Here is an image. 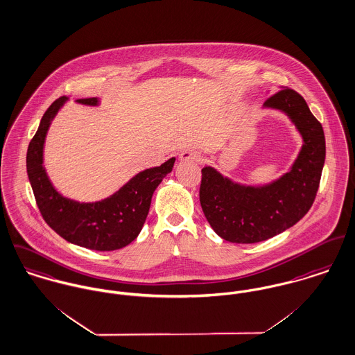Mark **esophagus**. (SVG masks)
Segmentation results:
<instances>
[{
  "label": "esophagus",
  "mask_w": 355,
  "mask_h": 355,
  "mask_svg": "<svg viewBox=\"0 0 355 355\" xmlns=\"http://www.w3.org/2000/svg\"><path fill=\"white\" fill-rule=\"evenodd\" d=\"M179 160H180V162H189V160H190V162H198L200 160V156H199V153H198V152L187 149V150H183V152L180 153Z\"/></svg>",
  "instance_id": "esophagus-1"
}]
</instances>
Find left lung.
I'll return each instance as SVG.
<instances>
[{"mask_svg":"<svg viewBox=\"0 0 355 355\" xmlns=\"http://www.w3.org/2000/svg\"><path fill=\"white\" fill-rule=\"evenodd\" d=\"M281 110L301 132L304 145L291 172L263 187H247L211 166L202 169L199 200L206 220L226 241L254 244L297 224L312 207L322 179L325 138L322 123L294 89L282 87L264 101Z\"/></svg>","mask_w":355,"mask_h":355,"instance_id":"left-lung-1","label":"left lung"}]
</instances>
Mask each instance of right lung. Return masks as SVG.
Listing matches in <instances>:
<instances>
[{
  "mask_svg": "<svg viewBox=\"0 0 355 355\" xmlns=\"http://www.w3.org/2000/svg\"><path fill=\"white\" fill-rule=\"evenodd\" d=\"M66 97L57 98L44 112L27 150V173L43 220L66 241L95 251L121 250L137 239L148 217L152 195L172 171L175 159L135 175L119 191L95 203L64 198L50 183L43 168V144L50 123ZM96 105V97L78 98Z\"/></svg>",
  "mask_w": 355,
  "mask_h": 355,
  "instance_id": "obj_1",
  "label": "right lung"
}]
</instances>
